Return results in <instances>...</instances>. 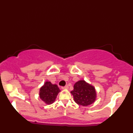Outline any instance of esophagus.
<instances>
[{
  "instance_id": "obj_1",
  "label": "esophagus",
  "mask_w": 133,
  "mask_h": 133,
  "mask_svg": "<svg viewBox=\"0 0 133 133\" xmlns=\"http://www.w3.org/2000/svg\"><path fill=\"white\" fill-rule=\"evenodd\" d=\"M68 88H69L68 85H66L64 87H62V89H63V90H66V89H68Z\"/></svg>"
}]
</instances>
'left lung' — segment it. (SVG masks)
I'll use <instances>...</instances> for the list:
<instances>
[{
    "label": "left lung",
    "mask_w": 133,
    "mask_h": 133,
    "mask_svg": "<svg viewBox=\"0 0 133 133\" xmlns=\"http://www.w3.org/2000/svg\"><path fill=\"white\" fill-rule=\"evenodd\" d=\"M71 94L75 102L84 107L92 104L96 99L95 88L84 80L78 81L74 84V90L71 91Z\"/></svg>",
    "instance_id": "1"
}]
</instances>
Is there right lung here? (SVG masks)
Listing matches in <instances>:
<instances>
[{
    "mask_svg": "<svg viewBox=\"0 0 133 133\" xmlns=\"http://www.w3.org/2000/svg\"><path fill=\"white\" fill-rule=\"evenodd\" d=\"M60 91L56 84H52L50 82L46 81L40 89L39 97L46 104H52L56 99Z\"/></svg>",
    "mask_w": 133,
    "mask_h": 133,
    "instance_id": "1",
    "label": "right lung"
}]
</instances>
